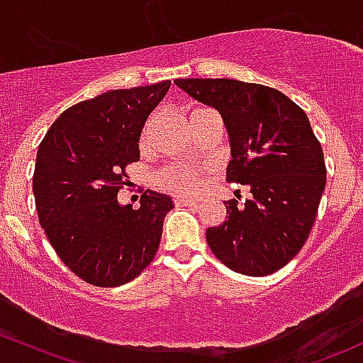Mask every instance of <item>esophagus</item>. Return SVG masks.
I'll list each match as a JSON object with an SVG mask.
<instances>
[{"label": "esophagus", "instance_id": "obj_1", "mask_svg": "<svg viewBox=\"0 0 363 363\" xmlns=\"http://www.w3.org/2000/svg\"><path fill=\"white\" fill-rule=\"evenodd\" d=\"M179 205H188V207H196V202H193V200H184V199H177L175 200Z\"/></svg>", "mask_w": 363, "mask_h": 363}]
</instances>
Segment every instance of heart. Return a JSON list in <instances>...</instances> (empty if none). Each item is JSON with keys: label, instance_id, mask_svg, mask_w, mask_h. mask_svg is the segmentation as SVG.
Returning a JSON list of instances; mask_svg holds the SVG:
<instances>
[{"label": "heart", "instance_id": "1", "mask_svg": "<svg viewBox=\"0 0 363 363\" xmlns=\"http://www.w3.org/2000/svg\"><path fill=\"white\" fill-rule=\"evenodd\" d=\"M199 111H203V108H199ZM147 128L149 126H145L144 135L147 133ZM158 181L163 188L179 193V195H193L199 191L200 175L189 168H167L158 175Z\"/></svg>", "mask_w": 363, "mask_h": 363}]
</instances>
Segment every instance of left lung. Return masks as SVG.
Returning <instances> with one entry per match:
<instances>
[{"instance_id":"1","label":"left lung","mask_w":363,"mask_h":363,"mask_svg":"<svg viewBox=\"0 0 363 363\" xmlns=\"http://www.w3.org/2000/svg\"><path fill=\"white\" fill-rule=\"evenodd\" d=\"M219 112L230 142L226 179L251 199L225 202L226 219L205 233L216 258L244 276H269L302 250L327 184L321 145L286 94L233 79H175Z\"/></svg>"}]
</instances>
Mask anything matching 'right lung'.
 <instances>
[{"label": "right lung", "mask_w": 363, "mask_h": 363, "mask_svg": "<svg viewBox=\"0 0 363 363\" xmlns=\"http://www.w3.org/2000/svg\"><path fill=\"white\" fill-rule=\"evenodd\" d=\"M170 80L116 89L61 113L36 152L33 193L42 228L75 276L101 288L138 276L158 251L168 195L147 191L140 207L121 205L126 164L138 161L149 113Z\"/></svg>", "instance_id": "right-lung-1"}]
</instances>
